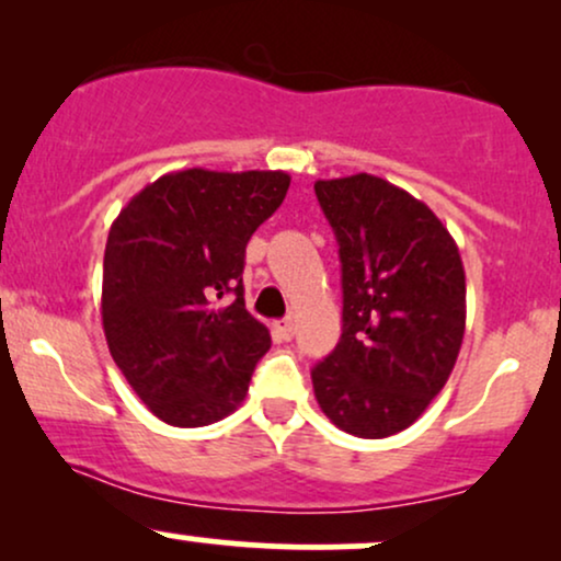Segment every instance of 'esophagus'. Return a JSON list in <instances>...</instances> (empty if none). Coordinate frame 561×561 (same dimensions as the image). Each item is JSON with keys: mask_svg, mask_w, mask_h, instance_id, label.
I'll return each instance as SVG.
<instances>
[{"mask_svg": "<svg viewBox=\"0 0 561 561\" xmlns=\"http://www.w3.org/2000/svg\"><path fill=\"white\" fill-rule=\"evenodd\" d=\"M276 334H279L282 340H293L295 337V321L293 319L276 321Z\"/></svg>", "mask_w": 561, "mask_h": 561, "instance_id": "34e87169", "label": "esophagus"}]
</instances>
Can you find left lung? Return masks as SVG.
<instances>
[{"mask_svg":"<svg viewBox=\"0 0 561 561\" xmlns=\"http://www.w3.org/2000/svg\"><path fill=\"white\" fill-rule=\"evenodd\" d=\"M313 190L343 263V334L311 369L313 392L345 433L390 437L454 371L467 324L459 248L422 199L371 173Z\"/></svg>","mask_w":561,"mask_h":561,"instance_id":"obj_1","label":"left lung"}]
</instances>
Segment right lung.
I'll return each instance as SVG.
<instances>
[{"label": "right lung", "mask_w": 561, "mask_h": 561, "mask_svg": "<svg viewBox=\"0 0 561 561\" xmlns=\"http://www.w3.org/2000/svg\"><path fill=\"white\" fill-rule=\"evenodd\" d=\"M287 190L285 171H173L113 221L102 266L105 340L165 424L205 427L248 396L272 334L244 308V248ZM221 297L232 302L216 309Z\"/></svg>", "instance_id": "obj_1"}]
</instances>
